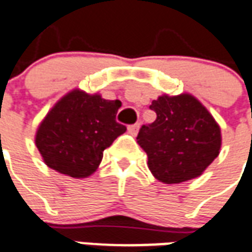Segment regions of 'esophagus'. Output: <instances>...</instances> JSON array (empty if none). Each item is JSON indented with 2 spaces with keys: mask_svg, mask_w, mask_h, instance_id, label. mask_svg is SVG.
Masks as SVG:
<instances>
[{
  "mask_svg": "<svg viewBox=\"0 0 252 252\" xmlns=\"http://www.w3.org/2000/svg\"><path fill=\"white\" fill-rule=\"evenodd\" d=\"M138 128H139V125L135 124V125H131V126H128L127 130H128V133L131 134V135H135V134L138 133Z\"/></svg>",
  "mask_w": 252,
  "mask_h": 252,
  "instance_id": "34e87169",
  "label": "esophagus"
}]
</instances>
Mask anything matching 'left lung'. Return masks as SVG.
<instances>
[{"label": "left lung", "instance_id": "obj_1", "mask_svg": "<svg viewBox=\"0 0 252 252\" xmlns=\"http://www.w3.org/2000/svg\"><path fill=\"white\" fill-rule=\"evenodd\" d=\"M150 108L157 118L142 126L137 142L148 166L164 184L196 179L220 153L221 131L212 114L190 94L161 95Z\"/></svg>", "mask_w": 252, "mask_h": 252}]
</instances>
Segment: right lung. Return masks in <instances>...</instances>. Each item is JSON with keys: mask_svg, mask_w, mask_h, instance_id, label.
<instances>
[{"mask_svg": "<svg viewBox=\"0 0 252 252\" xmlns=\"http://www.w3.org/2000/svg\"><path fill=\"white\" fill-rule=\"evenodd\" d=\"M121 100L75 88L55 103L38 125L34 144L47 166L73 179L98 169L104 149L126 131L115 121Z\"/></svg>", "mask_w": 252, "mask_h": 252, "instance_id": "1", "label": "right lung"}]
</instances>
